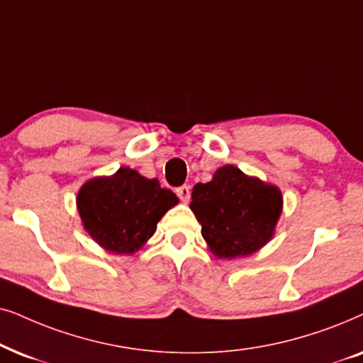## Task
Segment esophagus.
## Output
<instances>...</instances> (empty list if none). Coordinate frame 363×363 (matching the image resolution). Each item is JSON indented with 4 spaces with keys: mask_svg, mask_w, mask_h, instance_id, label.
<instances>
[{
    "mask_svg": "<svg viewBox=\"0 0 363 363\" xmlns=\"http://www.w3.org/2000/svg\"><path fill=\"white\" fill-rule=\"evenodd\" d=\"M176 192H177L179 199H181L182 202H189V199H191V187H189V186H181V187H177Z\"/></svg>",
    "mask_w": 363,
    "mask_h": 363,
    "instance_id": "obj_1",
    "label": "esophagus"
}]
</instances>
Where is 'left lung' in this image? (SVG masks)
<instances>
[{
	"instance_id": "1",
	"label": "left lung",
	"mask_w": 363,
	"mask_h": 363,
	"mask_svg": "<svg viewBox=\"0 0 363 363\" xmlns=\"http://www.w3.org/2000/svg\"><path fill=\"white\" fill-rule=\"evenodd\" d=\"M191 209L217 257H244L272 239L282 194L238 167L224 166L211 182L194 186Z\"/></svg>"
}]
</instances>
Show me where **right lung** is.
I'll return each instance as SVG.
<instances>
[{"label": "right lung", "mask_w": 363, "mask_h": 363, "mask_svg": "<svg viewBox=\"0 0 363 363\" xmlns=\"http://www.w3.org/2000/svg\"><path fill=\"white\" fill-rule=\"evenodd\" d=\"M176 204V194L162 189L157 179H146L129 167L88 181L77 194V211L86 230L114 254H133L141 247Z\"/></svg>", "instance_id": "obj_1"}]
</instances>
